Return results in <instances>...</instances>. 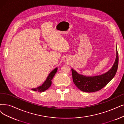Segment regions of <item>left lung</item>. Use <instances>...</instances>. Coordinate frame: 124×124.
I'll return each instance as SVG.
<instances>
[{
    "mask_svg": "<svg viewBox=\"0 0 124 124\" xmlns=\"http://www.w3.org/2000/svg\"><path fill=\"white\" fill-rule=\"evenodd\" d=\"M118 64V55L116 48V61L109 71L101 75L87 77L79 74L72 69L73 82L75 85L82 92L87 93L99 91L105 86L115 77Z\"/></svg>",
    "mask_w": 124,
    "mask_h": 124,
    "instance_id": "obj_1",
    "label": "left lung"
}]
</instances>
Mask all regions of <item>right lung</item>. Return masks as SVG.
Wrapping results in <instances>:
<instances>
[{
    "mask_svg": "<svg viewBox=\"0 0 124 124\" xmlns=\"http://www.w3.org/2000/svg\"><path fill=\"white\" fill-rule=\"evenodd\" d=\"M57 68L54 69V70L50 74H49V75L48 76L46 81L44 82V83L41 86H39L37 88H32V89H31V90L34 91H38L39 93H41V92H44L46 90H47V89L48 88H49V87L51 86V83H52L51 80L53 79L54 76L55 75V73L57 72Z\"/></svg>",
    "mask_w": 124,
    "mask_h": 124,
    "instance_id": "add662e5",
    "label": "right lung"
}]
</instances>
